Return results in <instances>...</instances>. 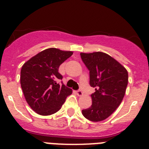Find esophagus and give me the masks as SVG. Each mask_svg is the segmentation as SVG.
<instances>
[{
	"mask_svg": "<svg viewBox=\"0 0 149 149\" xmlns=\"http://www.w3.org/2000/svg\"><path fill=\"white\" fill-rule=\"evenodd\" d=\"M76 93H77V95L78 96H82L83 94H84V93H83V92L81 90V89H79V90H77V92H76Z\"/></svg>",
	"mask_w": 149,
	"mask_h": 149,
	"instance_id": "esophagus-1",
	"label": "esophagus"
}]
</instances>
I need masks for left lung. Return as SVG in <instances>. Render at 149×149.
I'll list each match as a JSON object with an SVG mask.
<instances>
[{"instance_id": "8db88e82", "label": "left lung", "mask_w": 149, "mask_h": 149, "mask_svg": "<svg viewBox=\"0 0 149 149\" xmlns=\"http://www.w3.org/2000/svg\"><path fill=\"white\" fill-rule=\"evenodd\" d=\"M89 70V84L95 88L90 107L82 110L86 119L101 122L108 118L120 105L128 82V74L123 65L104 52L81 53Z\"/></svg>"}]
</instances>
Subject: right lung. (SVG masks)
I'll use <instances>...</instances> for the list:
<instances>
[{
    "label": "right lung",
    "mask_w": 149,
    "mask_h": 149,
    "mask_svg": "<svg viewBox=\"0 0 149 149\" xmlns=\"http://www.w3.org/2000/svg\"><path fill=\"white\" fill-rule=\"evenodd\" d=\"M73 54V51L50 48L27 60L21 70L20 83L26 101L33 111L49 116L58 111L72 90L56 81L63 76L60 65Z\"/></svg>",
    "instance_id": "add662e5"
}]
</instances>
